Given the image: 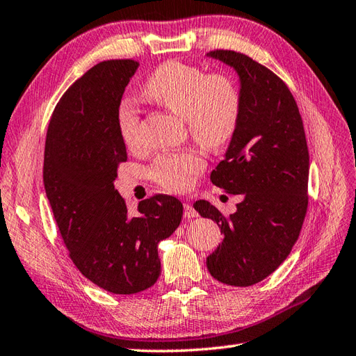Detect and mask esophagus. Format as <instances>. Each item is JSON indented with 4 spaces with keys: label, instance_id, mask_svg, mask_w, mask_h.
Listing matches in <instances>:
<instances>
[{
    "label": "esophagus",
    "instance_id": "34e87169",
    "mask_svg": "<svg viewBox=\"0 0 356 356\" xmlns=\"http://www.w3.org/2000/svg\"><path fill=\"white\" fill-rule=\"evenodd\" d=\"M184 218H198V211H196L191 204H184Z\"/></svg>",
    "mask_w": 356,
    "mask_h": 356
}]
</instances>
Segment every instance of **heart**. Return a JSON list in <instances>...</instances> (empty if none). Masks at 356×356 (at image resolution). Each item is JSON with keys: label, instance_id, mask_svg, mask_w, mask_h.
Listing matches in <instances>:
<instances>
[{"label": "heart", "instance_id": "1", "mask_svg": "<svg viewBox=\"0 0 356 356\" xmlns=\"http://www.w3.org/2000/svg\"><path fill=\"white\" fill-rule=\"evenodd\" d=\"M143 96L184 118L187 131L204 147L216 151L230 143L241 122L242 94L233 77L211 73L179 60H168L147 76ZM117 126L124 145L140 146V111L131 100L117 108ZM205 168L195 149L163 154L154 161L151 178L170 192H184Z\"/></svg>", "mask_w": 356, "mask_h": 356}]
</instances>
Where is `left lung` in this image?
<instances>
[{
  "instance_id": "1",
  "label": "left lung",
  "mask_w": 356,
  "mask_h": 356,
  "mask_svg": "<svg viewBox=\"0 0 356 356\" xmlns=\"http://www.w3.org/2000/svg\"><path fill=\"white\" fill-rule=\"evenodd\" d=\"M239 76L241 122L211 183L242 195L233 215L215 205L193 204L202 218L219 225L224 239L207 257L210 274L230 286H251L288 257L307 209L309 152L302 115L285 82L247 54L215 50Z\"/></svg>"
}]
</instances>
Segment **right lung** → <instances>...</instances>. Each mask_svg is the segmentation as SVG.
<instances>
[{
	"mask_svg": "<svg viewBox=\"0 0 356 356\" xmlns=\"http://www.w3.org/2000/svg\"><path fill=\"white\" fill-rule=\"evenodd\" d=\"M138 62L105 60L77 79L47 131L44 187L70 257L86 279L113 294H137L160 277L158 243L177 230L183 204L155 195L128 215L115 191L128 160L117 108Z\"/></svg>",
	"mask_w": 356,
	"mask_h": 356,
	"instance_id": "1",
	"label": "right lung"
}]
</instances>
